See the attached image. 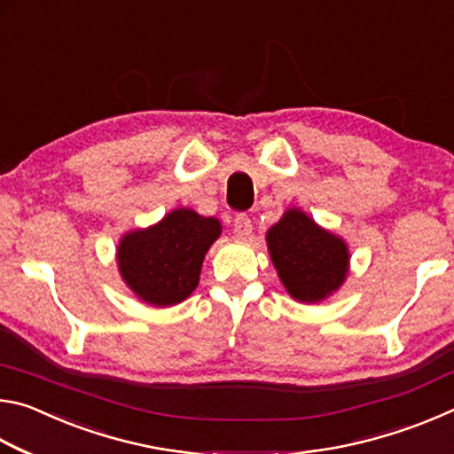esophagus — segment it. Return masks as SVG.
<instances>
[{"instance_id":"esophagus-1","label":"esophagus","mask_w":454,"mask_h":454,"mask_svg":"<svg viewBox=\"0 0 454 454\" xmlns=\"http://www.w3.org/2000/svg\"><path fill=\"white\" fill-rule=\"evenodd\" d=\"M252 236V222L248 216H238L234 220V238L236 240H250Z\"/></svg>"}]
</instances>
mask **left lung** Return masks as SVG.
<instances>
[{
    "mask_svg": "<svg viewBox=\"0 0 454 454\" xmlns=\"http://www.w3.org/2000/svg\"><path fill=\"white\" fill-rule=\"evenodd\" d=\"M276 272L288 294L314 304L342 286L348 274V246L340 236L320 228L309 214L288 208L266 232Z\"/></svg>",
    "mask_w": 454,
    "mask_h": 454,
    "instance_id": "left-lung-1",
    "label": "left lung"
}]
</instances>
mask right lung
<instances>
[{
    "label": "right lung",
    "mask_w": 454,
    "mask_h": 454,
    "mask_svg": "<svg viewBox=\"0 0 454 454\" xmlns=\"http://www.w3.org/2000/svg\"><path fill=\"white\" fill-rule=\"evenodd\" d=\"M220 220L178 208L144 230H132L118 244V270L134 294L150 306H174L200 282L206 252L218 240Z\"/></svg>",
    "instance_id": "obj_1"
}]
</instances>
